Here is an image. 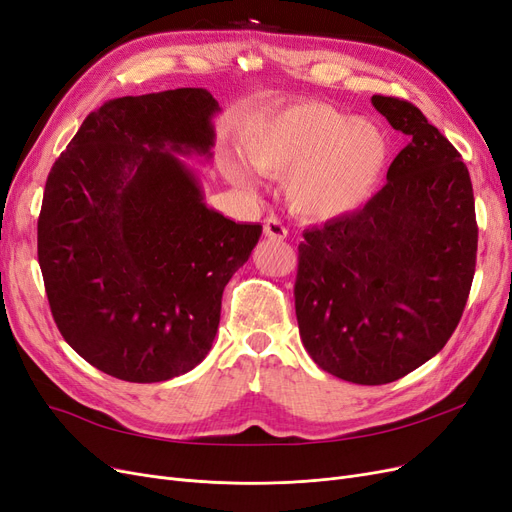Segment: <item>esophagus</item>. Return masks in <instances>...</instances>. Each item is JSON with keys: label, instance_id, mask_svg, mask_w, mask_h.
<instances>
[{"label": "esophagus", "instance_id": "1", "mask_svg": "<svg viewBox=\"0 0 512 512\" xmlns=\"http://www.w3.org/2000/svg\"><path fill=\"white\" fill-rule=\"evenodd\" d=\"M263 234H266L268 238H274V240H285L287 238V227L282 225L278 219L270 217L263 221Z\"/></svg>", "mask_w": 512, "mask_h": 512}]
</instances>
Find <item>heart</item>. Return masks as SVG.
<instances>
[{"label":"heart","instance_id":"heart-1","mask_svg":"<svg viewBox=\"0 0 512 512\" xmlns=\"http://www.w3.org/2000/svg\"><path fill=\"white\" fill-rule=\"evenodd\" d=\"M246 160L257 170L285 179L291 211L308 221H335L356 213L384 173L388 141L367 120H350L344 111L306 101L255 120L240 135ZM223 173L253 189L251 170L225 156Z\"/></svg>","mask_w":512,"mask_h":512}]
</instances>
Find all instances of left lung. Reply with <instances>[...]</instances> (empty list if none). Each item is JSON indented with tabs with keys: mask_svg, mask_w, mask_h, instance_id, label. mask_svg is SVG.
I'll return each instance as SVG.
<instances>
[{
	"mask_svg": "<svg viewBox=\"0 0 512 512\" xmlns=\"http://www.w3.org/2000/svg\"><path fill=\"white\" fill-rule=\"evenodd\" d=\"M371 103L409 143L363 208L304 232L295 314L320 369L380 386L430 361L456 331L479 227L458 149L415 105L382 94Z\"/></svg>",
	"mask_w": 512,
	"mask_h": 512,
	"instance_id": "1",
	"label": "left lung"
}]
</instances>
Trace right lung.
<instances>
[{"label":"right lung","instance_id":"obj_1","mask_svg":"<svg viewBox=\"0 0 512 512\" xmlns=\"http://www.w3.org/2000/svg\"><path fill=\"white\" fill-rule=\"evenodd\" d=\"M219 103L204 88L122 97L88 113L54 162L37 219V259L65 342L124 382L192 371L213 346L227 282L259 223L204 204Z\"/></svg>","mask_w":512,"mask_h":512}]
</instances>
